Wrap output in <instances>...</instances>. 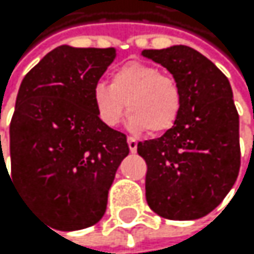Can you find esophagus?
<instances>
[{"label":"esophagus","mask_w":254,"mask_h":254,"mask_svg":"<svg viewBox=\"0 0 254 254\" xmlns=\"http://www.w3.org/2000/svg\"><path fill=\"white\" fill-rule=\"evenodd\" d=\"M128 146H129V151H131L132 154L137 152V140H135V138L128 137Z\"/></svg>","instance_id":"obj_1"}]
</instances>
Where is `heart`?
Wrapping results in <instances>:
<instances>
[{
	"mask_svg": "<svg viewBox=\"0 0 254 254\" xmlns=\"http://www.w3.org/2000/svg\"><path fill=\"white\" fill-rule=\"evenodd\" d=\"M181 91L174 77L157 66L129 62L111 74V85L99 82L93 88V105L99 120L114 128L126 111L128 126L141 132L160 134L171 129L181 113Z\"/></svg>",
	"mask_w": 254,
	"mask_h": 254,
	"instance_id": "1",
	"label": "heart"
}]
</instances>
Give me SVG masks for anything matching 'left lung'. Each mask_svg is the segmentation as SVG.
Masks as SVG:
<instances>
[{
  "mask_svg": "<svg viewBox=\"0 0 254 254\" xmlns=\"http://www.w3.org/2000/svg\"><path fill=\"white\" fill-rule=\"evenodd\" d=\"M168 70L181 91V113L161 137L137 144L148 164L146 201L160 216H206L230 192L239 174V116L229 79L188 45L143 50Z\"/></svg>",
  "mask_w": 254,
  "mask_h": 254,
  "instance_id": "1",
  "label": "left lung"
}]
</instances>
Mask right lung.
<instances>
[{
  "instance_id": "right-lung-1",
  "label": "right lung",
  "mask_w": 254,
  "mask_h": 254,
  "mask_svg": "<svg viewBox=\"0 0 254 254\" xmlns=\"http://www.w3.org/2000/svg\"><path fill=\"white\" fill-rule=\"evenodd\" d=\"M116 56V48L61 45L19 86L10 123L12 178L59 230L102 219L116 172L129 154L126 135L105 126L93 105L94 85Z\"/></svg>"
}]
</instances>
